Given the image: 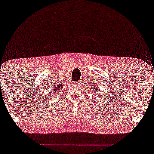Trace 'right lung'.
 Masks as SVG:
<instances>
[{
	"instance_id": "add662e5",
	"label": "right lung",
	"mask_w": 154,
	"mask_h": 154,
	"mask_svg": "<svg viewBox=\"0 0 154 154\" xmlns=\"http://www.w3.org/2000/svg\"><path fill=\"white\" fill-rule=\"evenodd\" d=\"M56 88H55V89H54V90H53V91H55V92H57V91H58V90L59 89V88H58V87H57V89H56Z\"/></svg>"
}]
</instances>
